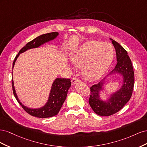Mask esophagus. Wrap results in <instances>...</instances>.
I'll return each mask as SVG.
<instances>
[{
  "label": "esophagus",
  "mask_w": 147,
  "mask_h": 147,
  "mask_svg": "<svg viewBox=\"0 0 147 147\" xmlns=\"http://www.w3.org/2000/svg\"><path fill=\"white\" fill-rule=\"evenodd\" d=\"M71 82H72V84H75V83H77L80 82V80H79L78 78L74 77V78H73L72 79V80H71Z\"/></svg>",
  "instance_id": "1"
}]
</instances>
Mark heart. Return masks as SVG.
Returning a JSON list of instances; mask_svg holds the SVG:
<instances>
[{
	"mask_svg": "<svg viewBox=\"0 0 147 147\" xmlns=\"http://www.w3.org/2000/svg\"><path fill=\"white\" fill-rule=\"evenodd\" d=\"M114 55L112 45L108 43L89 40L70 52L72 64L82 68L83 77L93 82L102 77L112 64Z\"/></svg>",
	"mask_w": 147,
	"mask_h": 147,
	"instance_id": "obj_1",
	"label": "heart"
}]
</instances>
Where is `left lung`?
Returning <instances> with one entry per match:
<instances>
[{
    "mask_svg": "<svg viewBox=\"0 0 147 147\" xmlns=\"http://www.w3.org/2000/svg\"><path fill=\"white\" fill-rule=\"evenodd\" d=\"M110 39L116 51L117 64L107 77L90 88L91 95L89 99V104L93 111L102 117L110 116L121 110L131 99L134 84V72L127 52L118 42ZM115 74H119L122 77V86L110 95L106 94V100H102L100 93L105 92V85L106 80Z\"/></svg>",
    "mask_w": 147,
    "mask_h": 147,
    "instance_id": "8db88e82",
    "label": "left lung"
}]
</instances>
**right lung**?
<instances>
[{"label": "right lung", "mask_w": 147, "mask_h": 147, "mask_svg": "<svg viewBox=\"0 0 147 147\" xmlns=\"http://www.w3.org/2000/svg\"><path fill=\"white\" fill-rule=\"evenodd\" d=\"M58 35L59 33L57 32L43 34L36 37L33 40L28 43L26 46L20 51L18 54L16 55L14 62L13 63V69L14 67L17 58L18 57L21 53H23L26 51L30 50V49L38 48L43 45V44L55 40ZM70 86L71 82L70 79L59 78H56L51 85L48 99L46 104L42 106V107L38 109H31L28 107L27 106H25L20 102L16 92L14 86V82H13V80L12 79V88L13 94H14L15 98L18 102H19V104L21 105L22 107L23 108L26 112H28L30 115L41 118L54 117L59 113L62 105H63L66 99L67 92L69 89L70 88Z\"/></svg>", "instance_id": "obj_1"}]
</instances>
